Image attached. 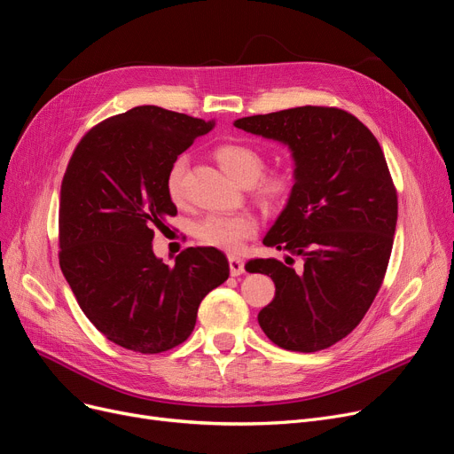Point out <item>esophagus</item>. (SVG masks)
Here are the masks:
<instances>
[{
	"label": "esophagus",
	"instance_id": "34e87169",
	"mask_svg": "<svg viewBox=\"0 0 454 454\" xmlns=\"http://www.w3.org/2000/svg\"><path fill=\"white\" fill-rule=\"evenodd\" d=\"M228 263H230V274L231 276H239L245 272V262L238 255H228Z\"/></svg>",
	"mask_w": 454,
	"mask_h": 454
}]
</instances>
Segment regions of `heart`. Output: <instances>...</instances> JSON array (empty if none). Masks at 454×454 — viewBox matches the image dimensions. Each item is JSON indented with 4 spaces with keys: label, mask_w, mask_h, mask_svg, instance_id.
<instances>
[{
    "label": "heart",
    "mask_w": 454,
    "mask_h": 454,
    "mask_svg": "<svg viewBox=\"0 0 454 454\" xmlns=\"http://www.w3.org/2000/svg\"><path fill=\"white\" fill-rule=\"evenodd\" d=\"M215 160L221 168L241 185L254 184V192L265 206H282L293 192V176L286 168H274L261 174L265 168V160L250 145L224 143L215 148ZM187 170L185 157H178L167 174V192L172 202L184 199V178ZM258 231V223L252 215H207L194 224V238L207 247L224 252H238L247 239Z\"/></svg>",
    "instance_id": "1"
}]
</instances>
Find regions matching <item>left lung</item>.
<instances>
[{
  "instance_id": "left-lung-1",
  "label": "left lung",
  "mask_w": 454,
  "mask_h": 454,
  "mask_svg": "<svg viewBox=\"0 0 454 454\" xmlns=\"http://www.w3.org/2000/svg\"><path fill=\"white\" fill-rule=\"evenodd\" d=\"M235 128L287 145L294 185L263 245L304 260H250L276 286L258 323L286 350L317 352L360 325L384 282L397 226V189L384 152L356 116L304 106L235 121Z\"/></svg>"
}]
</instances>
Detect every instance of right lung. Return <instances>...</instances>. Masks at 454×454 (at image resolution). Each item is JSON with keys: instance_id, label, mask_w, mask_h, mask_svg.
I'll return each instance as SVG.
<instances>
[{"instance_id": "add662e5", "label": "right lung", "mask_w": 454, "mask_h": 454, "mask_svg": "<svg viewBox=\"0 0 454 454\" xmlns=\"http://www.w3.org/2000/svg\"><path fill=\"white\" fill-rule=\"evenodd\" d=\"M213 122L157 106L106 118L77 143L59 200V265L89 321L141 354L184 343L206 294L228 280L226 255L189 247L170 267L153 231L174 216L167 174Z\"/></svg>"}]
</instances>
